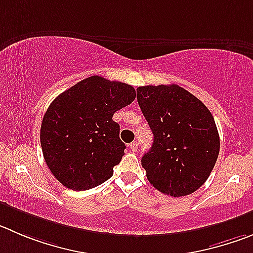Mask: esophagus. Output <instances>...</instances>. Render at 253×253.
<instances>
[{
  "mask_svg": "<svg viewBox=\"0 0 253 253\" xmlns=\"http://www.w3.org/2000/svg\"><path fill=\"white\" fill-rule=\"evenodd\" d=\"M129 148H131L132 152H136V151H137V148H138L137 142H136V141H133L132 143H129Z\"/></svg>",
  "mask_w": 253,
  "mask_h": 253,
  "instance_id": "obj_1",
  "label": "esophagus"
}]
</instances>
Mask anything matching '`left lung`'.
Masks as SVG:
<instances>
[{"mask_svg": "<svg viewBox=\"0 0 253 253\" xmlns=\"http://www.w3.org/2000/svg\"><path fill=\"white\" fill-rule=\"evenodd\" d=\"M137 102L153 133L141 160L151 185L181 197L201 187L213 169L219 136L209 108L177 84L142 86Z\"/></svg>", "mask_w": 253, "mask_h": 253, "instance_id": "left-lung-1", "label": "left lung"}]
</instances>
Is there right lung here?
<instances>
[{
  "label": "right lung",
  "mask_w": 253,
  "mask_h": 253,
  "mask_svg": "<svg viewBox=\"0 0 253 253\" xmlns=\"http://www.w3.org/2000/svg\"><path fill=\"white\" fill-rule=\"evenodd\" d=\"M136 98L132 86L91 76L52 101L41 125V147L52 174L73 191L101 185L125 155L116 111Z\"/></svg>",
  "instance_id": "obj_1"
}]
</instances>
